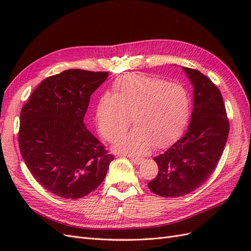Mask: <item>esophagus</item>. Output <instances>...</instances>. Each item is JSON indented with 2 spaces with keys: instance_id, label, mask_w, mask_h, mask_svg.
Segmentation results:
<instances>
[{
  "instance_id": "1",
  "label": "esophagus",
  "mask_w": 251,
  "mask_h": 251,
  "mask_svg": "<svg viewBox=\"0 0 251 251\" xmlns=\"http://www.w3.org/2000/svg\"><path fill=\"white\" fill-rule=\"evenodd\" d=\"M131 161H132L134 164H137V165H139V164H141V162L143 161V159H141V158H134V157H132V158H131Z\"/></svg>"
}]
</instances>
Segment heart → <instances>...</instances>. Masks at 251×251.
<instances>
[{"mask_svg":"<svg viewBox=\"0 0 251 251\" xmlns=\"http://www.w3.org/2000/svg\"><path fill=\"white\" fill-rule=\"evenodd\" d=\"M189 117V98L177 83L141 73L126 74L113 85V95H102L96 104L97 130L115 141L131 125L135 128L115 144V151L142 155L153 146L164 148L183 133Z\"/></svg>","mask_w":251,"mask_h":251,"instance_id":"obj_1","label":"heart"}]
</instances>
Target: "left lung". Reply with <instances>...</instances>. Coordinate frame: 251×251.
Returning <instances> with one entry per match:
<instances>
[{
    "label": "left lung",
    "mask_w": 251,
    "mask_h": 251,
    "mask_svg": "<svg viewBox=\"0 0 251 251\" xmlns=\"http://www.w3.org/2000/svg\"><path fill=\"white\" fill-rule=\"evenodd\" d=\"M194 88L191 123L183 137L154 158L158 175L149 188L164 198H177L200 187L221 158L229 123L220 90L200 71L182 67Z\"/></svg>",
    "instance_id": "left-lung-1"
}]
</instances>
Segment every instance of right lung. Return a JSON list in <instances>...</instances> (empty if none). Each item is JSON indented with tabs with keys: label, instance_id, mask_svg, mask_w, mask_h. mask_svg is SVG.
<instances>
[{
	"label": "right lung",
	"instance_id": "add662e5",
	"mask_svg": "<svg viewBox=\"0 0 251 251\" xmlns=\"http://www.w3.org/2000/svg\"><path fill=\"white\" fill-rule=\"evenodd\" d=\"M108 76L66 70L44 79L22 108V157L35 180L62 198L79 199L93 192L114 159L83 123L91 95Z\"/></svg>",
	"mask_w": 251,
	"mask_h": 251
}]
</instances>
